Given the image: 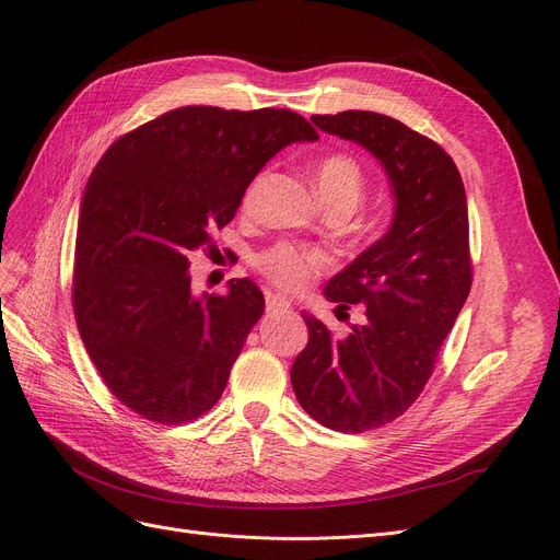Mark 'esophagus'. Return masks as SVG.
I'll use <instances>...</instances> for the list:
<instances>
[{
  "label": "esophagus",
  "mask_w": 560,
  "mask_h": 560,
  "mask_svg": "<svg viewBox=\"0 0 560 560\" xmlns=\"http://www.w3.org/2000/svg\"><path fill=\"white\" fill-rule=\"evenodd\" d=\"M289 307H292V303H289L284 296L266 294V310L268 312H282V310H289Z\"/></svg>",
  "instance_id": "obj_1"
}]
</instances>
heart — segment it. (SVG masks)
Listing matches in <instances>:
<instances>
[{"mask_svg":"<svg viewBox=\"0 0 560 560\" xmlns=\"http://www.w3.org/2000/svg\"><path fill=\"white\" fill-rule=\"evenodd\" d=\"M266 182V172L257 174L243 192V211L255 207V199ZM317 188L326 209H342L351 213L361 205L365 192V172L347 153H332L317 167ZM255 266L282 289H305L328 266V255L315 245L280 241L255 257Z\"/></svg>","mask_w":560,"mask_h":560,"instance_id":"heart-1","label":"heart"}]
</instances>
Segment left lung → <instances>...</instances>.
<instances>
[{"instance_id": "left-lung-1", "label": "left lung", "mask_w": 560, "mask_h": 560, "mask_svg": "<svg viewBox=\"0 0 560 560\" xmlns=\"http://www.w3.org/2000/svg\"><path fill=\"white\" fill-rule=\"evenodd\" d=\"M312 121L374 153L397 202L390 230L324 292L340 307L363 303L365 324L338 340L324 322L303 315L310 338L292 365L301 407L324 428L358 434L418 399L471 292L466 192L443 147L393 117L347 109Z\"/></svg>"}]
</instances>
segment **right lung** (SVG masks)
Here are the masks:
<instances>
[{
	"instance_id": "add662e5",
	"label": "right lung",
	"mask_w": 560,
	"mask_h": 560,
	"mask_svg": "<svg viewBox=\"0 0 560 560\" xmlns=\"http://www.w3.org/2000/svg\"><path fill=\"white\" fill-rule=\"evenodd\" d=\"M319 132L292 109L186 105L126 132L84 188L73 312L84 349L124 407L159 424L205 416L228 386L264 294L190 292L188 255L234 218L257 172Z\"/></svg>"
}]
</instances>
